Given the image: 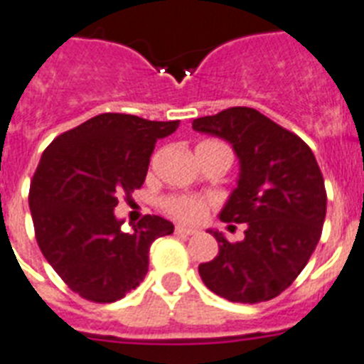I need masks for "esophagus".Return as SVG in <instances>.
<instances>
[{
  "mask_svg": "<svg viewBox=\"0 0 364 364\" xmlns=\"http://www.w3.org/2000/svg\"><path fill=\"white\" fill-rule=\"evenodd\" d=\"M176 233L177 235H196L198 230L196 228H187V226H176Z\"/></svg>",
  "mask_w": 364,
  "mask_h": 364,
  "instance_id": "obj_1",
  "label": "esophagus"
}]
</instances>
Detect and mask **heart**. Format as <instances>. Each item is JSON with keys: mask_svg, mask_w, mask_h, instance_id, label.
I'll return each mask as SVG.
<instances>
[{"mask_svg": "<svg viewBox=\"0 0 364 364\" xmlns=\"http://www.w3.org/2000/svg\"><path fill=\"white\" fill-rule=\"evenodd\" d=\"M205 144H215V141H203L200 146H205ZM161 208L176 220L200 223L208 217L209 209L213 208V200L209 196H202V194L177 192V194H168V196L162 198Z\"/></svg>", "mask_w": 364, "mask_h": 364, "instance_id": "1", "label": "heart"}]
</instances>
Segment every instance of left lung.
Returning <instances> with one entry per match:
<instances>
[{
    "instance_id": "1",
    "label": "left lung",
    "mask_w": 364,
    "mask_h": 364,
    "mask_svg": "<svg viewBox=\"0 0 364 364\" xmlns=\"http://www.w3.org/2000/svg\"><path fill=\"white\" fill-rule=\"evenodd\" d=\"M192 129L228 140L237 153V188L220 220L247 226L239 243L211 232L218 254L198 267L203 284L232 303L273 299L299 277L321 237L327 192L314 153L247 106L198 117Z\"/></svg>"
}]
</instances>
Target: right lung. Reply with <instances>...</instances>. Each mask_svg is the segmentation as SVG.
I'll use <instances>...</instances> for the list:
<instances>
[{"label": "right lung", "mask_w": 364, "mask_h": 364, "mask_svg": "<svg viewBox=\"0 0 364 364\" xmlns=\"http://www.w3.org/2000/svg\"><path fill=\"white\" fill-rule=\"evenodd\" d=\"M179 121H149L131 114H100L59 134L44 149L29 187V209L43 256L75 294L114 303L140 284L149 247L173 224L141 217L121 232L114 215L119 196L146 181L159 138Z\"/></svg>", "instance_id": "obj_1"}]
</instances>
